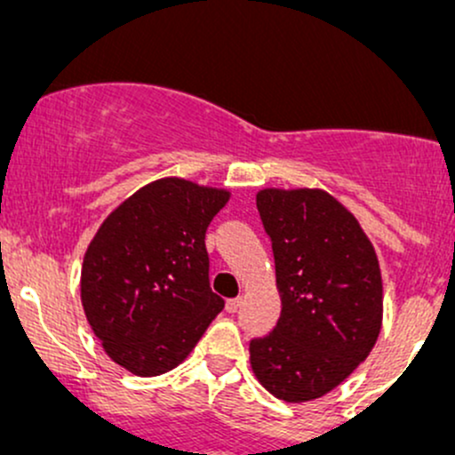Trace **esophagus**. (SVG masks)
Returning a JSON list of instances; mask_svg holds the SVG:
<instances>
[{"label": "esophagus", "instance_id": "esophagus-1", "mask_svg": "<svg viewBox=\"0 0 455 455\" xmlns=\"http://www.w3.org/2000/svg\"><path fill=\"white\" fill-rule=\"evenodd\" d=\"M239 304H242V301H239V297H235V299H227L224 301V310L227 312H237V307H239Z\"/></svg>", "mask_w": 455, "mask_h": 455}]
</instances>
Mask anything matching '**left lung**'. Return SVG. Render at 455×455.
Segmentation results:
<instances>
[{
  "label": "left lung",
  "instance_id": "left-lung-1",
  "mask_svg": "<svg viewBox=\"0 0 455 455\" xmlns=\"http://www.w3.org/2000/svg\"><path fill=\"white\" fill-rule=\"evenodd\" d=\"M257 207L282 312L269 336L250 342V365L271 395L301 404L336 389L377 344L379 259L357 218L325 190L263 188Z\"/></svg>",
  "mask_w": 455,
  "mask_h": 455
}]
</instances>
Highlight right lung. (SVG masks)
Listing matches in <instances>:
<instances>
[{
    "label": "right lung",
    "mask_w": 455,
    "mask_h": 455,
    "mask_svg": "<svg viewBox=\"0 0 455 455\" xmlns=\"http://www.w3.org/2000/svg\"><path fill=\"white\" fill-rule=\"evenodd\" d=\"M228 198L224 188L162 177L115 207L87 245L83 310L128 372L177 368L224 307L210 289L205 231Z\"/></svg>",
    "instance_id": "obj_1"
}]
</instances>
